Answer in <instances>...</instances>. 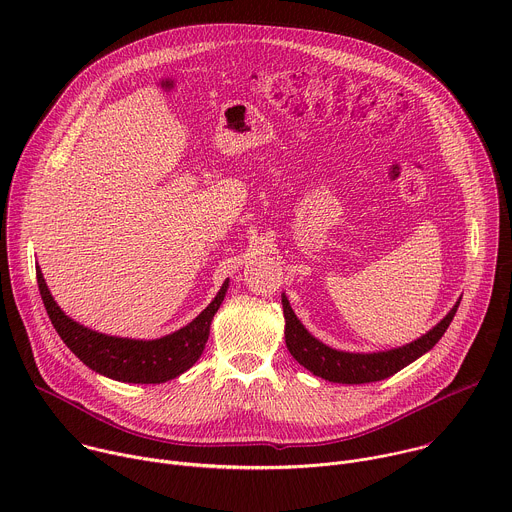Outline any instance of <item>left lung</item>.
<instances>
[{"instance_id":"obj_1","label":"left lung","mask_w":512,"mask_h":512,"mask_svg":"<svg viewBox=\"0 0 512 512\" xmlns=\"http://www.w3.org/2000/svg\"><path fill=\"white\" fill-rule=\"evenodd\" d=\"M283 316H285V344L304 369L322 377L332 383L342 385H360V383H373L383 381L401 369H405L409 362L417 360L421 354L431 350L437 340L444 336L448 326L452 324L460 302L452 308V312L437 324L433 330L417 338L415 342L387 350V352H373V354H354V352H340L334 350L320 340H316L308 330L300 324L294 310H291L287 298H281Z\"/></svg>"}]
</instances>
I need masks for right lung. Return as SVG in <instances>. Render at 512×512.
<instances>
[{"label": "right lung", "instance_id": "obj_1", "mask_svg": "<svg viewBox=\"0 0 512 512\" xmlns=\"http://www.w3.org/2000/svg\"><path fill=\"white\" fill-rule=\"evenodd\" d=\"M36 279L48 318L62 342L95 373L121 383L139 385L166 383L192 367L204 350L212 316L221 308L229 285V281H225L208 308L182 330L158 340H129L105 336L72 322L52 300L38 267Z\"/></svg>", "mask_w": 512, "mask_h": 512}]
</instances>
